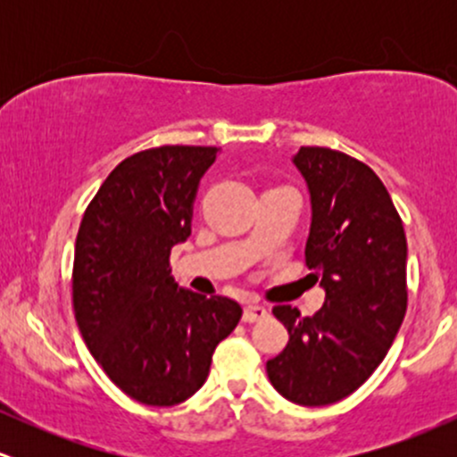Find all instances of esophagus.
<instances>
[{
    "label": "esophagus",
    "instance_id": "1",
    "mask_svg": "<svg viewBox=\"0 0 457 457\" xmlns=\"http://www.w3.org/2000/svg\"><path fill=\"white\" fill-rule=\"evenodd\" d=\"M269 318V309L262 307V305H246L245 307V313H243V320L245 322H260V320Z\"/></svg>",
    "mask_w": 457,
    "mask_h": 457
}]
</instances>
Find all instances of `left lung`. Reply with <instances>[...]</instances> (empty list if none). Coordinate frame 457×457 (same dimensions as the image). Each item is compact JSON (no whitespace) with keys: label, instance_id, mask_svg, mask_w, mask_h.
Segmentation results:
<instances>
[{"label":"left lung","instance_id":"8db88e82","mask_svg":"<svg viewBox=\"0 0 457 457\" xmlns=\"http://www.w3.org/2000/svg\"><path fill=\"white\" fill-rule=\"evenodd\" d=\"M312 225L305 262L324 305L303 318L272 309L290 342L266 363L270 385L301 406H327L359 389L389 353L406 316V234L389 191L365 162L330 148H301Z\"/></svg>","mask_w":457,"mask_h":457}]
</instances>
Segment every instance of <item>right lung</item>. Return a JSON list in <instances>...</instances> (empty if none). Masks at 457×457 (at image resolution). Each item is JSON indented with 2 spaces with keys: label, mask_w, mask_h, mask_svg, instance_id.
<instances>
[{
  "label": "right lung",
  "mask_w": 457,
  "mask_h": 457,
  "mask_svg": "<svg viewBox=\"0 0 457 457\" xmlns=\"http://www.w3.org/2000/svg\"><path fill=\"white\" fill-rule=\"evenodd\" d=\"M219 148L161 145L120 162L79 225L72 305L104 374L145 406H176L204 385L212 353L243 309L171 275V246L191 236L193 204Z\"/></svg>",
  "instance_id": "add662e5"
}]
</instances>
